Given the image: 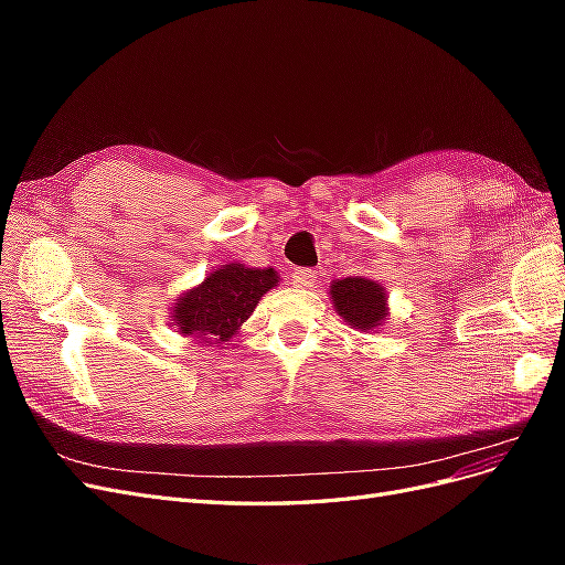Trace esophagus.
Returning <instances> with one entry per match:
<instances>
[{"label": "esophagus", "mask_w": 565, "mask_h": 565, "mask_svg": "<svg viewBox=\"0 0 565 565\" xmlns=\"http://www.w3.org/2000/svg\"><path fill=\"white\" fill-rule=\"evenodd\" d=\"M313 282H316V270H311V268H295V273H292V285L295 287L309 289V287H313Z\"/></svg>", "instance_id": "1"}]
</instances>
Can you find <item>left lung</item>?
I'll return each mask as SVG.
<instances>
[{"label":"left lung","instance_id":"1","mask_svg":"<svg viewBox=\"0 0 565 565\" xmlns=\"http://www.w3.org/2000/svg\"><path fill=\"white\" fill-rule=\"evenodd\" d=\"M330 297L337 313L355 330H374L386 320L384 287L367 278H344L330 285Z\"/></svg>","mask_w":565,"mask_h":565}]
</instances>
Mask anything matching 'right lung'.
Returning a JSON list of instances; mask_svg holds the SVG:
<instances>
[{
    "label": "right lung",
    "mask_w": 565,
    "mask_h": 565,
    "mask_svg": "<svg viewBox=\"0 0 565 565\" xmlns=\"http://www.w3.org/2000/svg\"><path fill=\"white\" fill-rule=\"evenodd\" d=\"M276 282L278 273L273 268L226 264L177 299L172 320L181 334L200 344H226Z\"/></svg>",
    "instance_id": "right-lung-1"
}]
</instances>
